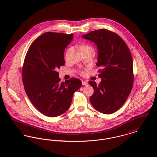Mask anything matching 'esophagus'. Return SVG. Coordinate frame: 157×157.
I'll return each instance as SVG.
<instances>
[{
  "label": "esophagus",
  "mask_w": 157,
  "mask_h": 157,
  "mask_svg": "<svg viewBox=\"0 0 157 157\" xmlns=\"http://www.w3.org/2000/svg\"><path fill=\"white\" fill-rule=\"evenodd\" d=\"M82 85H85V86H86V85H88V82L86 81H82Z\"/></svg>",
  "instance_id": "esophagus-1"
}]
</instances>
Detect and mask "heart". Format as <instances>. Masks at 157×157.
Returning <instances> with one entry per match:
<instances>
[{"label": "heart", "instance_id": "1", "mask_svg": "<svg viewBox=\"0 0 157 157\" xmlns=\"http://www.w3.org/2000/svg\"><path fill=\"white\" fill-rule=\"evenodd\" d=\"M87 48H91L90 47H88V46H84V47H82V50H84L85 49ZM71 51H72V49L71 48L67 50V52H66V57H68V56L69 55V54L71 53Z\"/></svg>", "mask_w": 157, "mask_h": 157}]
</instances>
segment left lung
Returning <instances> with one entry per match:
<instances>
[{
	"mask_svg": "<svg viewBox=\"0 0 157 157\" xmlns=\"http://www.w3.org/2000/svg\"><path fill=\"white\" fill-rule=\"evenodd\" d=\"M96 45L97 66L101 81L89 84L94 88L90 100L94 108L104 114H111L124 105L133 87V63L125 42L117 34L100 29L82 36Z\"/></svg>",
	"mask_w": 157,
	"mask_h": 157,
	"instance_id": "left-lung-1",
	"label": "left lung"
}]
</instances>
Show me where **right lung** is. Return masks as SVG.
Returning a JSON list of instances; mask_svg holds the SVG:
<instances>
[{"mask_svg": "<svg viewBox=\"0 0 157 157\" xmlns=\"http://www.w3.org/2000/svg\"><path fill=\"white\" fill-rule=\"evenodd\" d=\"M73 36L45 33L33 42L24 59L22 75L25 93L34 106L49 117L60 116L67 111L73 93L82 85L75 78L61 82L57 71L65 63L64 50Z\"/></svg>", "mask_w": 157, "mask_h": 157, "instance_id": "1", "label": "right lung"}]
</instances>
